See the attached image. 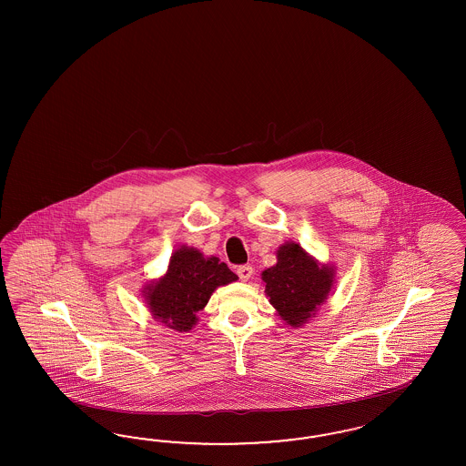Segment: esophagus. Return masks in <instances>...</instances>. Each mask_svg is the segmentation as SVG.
Listing matches in <instances>:
<instances>
[{
  "label": "esophagus",
  "mask_w": 466,
  "mask_h": 466,
  "mask_svg": "<svg viewBox=\"0 0 466 466\" xmlns=\"http://www.w3.org/2000/svg\"><path fill=\"white\" fill-rule=\"evenodd\" d=\"M236 271H238V275H239L242 282H248L253 277V267H249V265H240Z\"/></svg>",
  "instance_id": "34e87169"
}]
</instances>
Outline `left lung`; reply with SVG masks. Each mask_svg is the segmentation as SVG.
I'll list each match as a JSON object with an SVG mask.
<instances>
[{
  "instance_id": "8db88e82",
  "label": "left lung",
  "mask_w": 466,
  "mask_h": 466,
  "mask_svg": "<svg viewBox=\"0 0 466 466\" xmlns=\"http://www.w3.org/2000/svg\"><path fill=\"white\" fill-rule=\"evenodd\" d=\"M277 265L263 271L267 296L290 326H300L325 302L333 283V268L318 267L306 251L287 242L277 251Z\"/></svg>"
}]
</instances>
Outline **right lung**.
<instances>
[{
	"mask_svg": "<svg viewBox=\"0 0 466 466\" xmlns=\"http://www.w3.org/2000/svg\"><path fill=\"white\" fill-rule=\"evenodd\" d=\"M236 280L238 275L218 258L181 248L172 254L167 273L147 287V302L157 321L187 331L197 325V312L207 306L213 290Z\"/></svg>",
	"mask_w": 466,
	"mask_h": 466,
	"instance_id": "obj_1",
	"label": "right lung"
}]
</instances>
